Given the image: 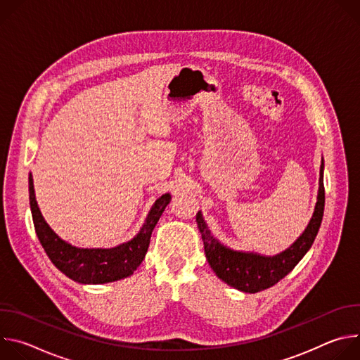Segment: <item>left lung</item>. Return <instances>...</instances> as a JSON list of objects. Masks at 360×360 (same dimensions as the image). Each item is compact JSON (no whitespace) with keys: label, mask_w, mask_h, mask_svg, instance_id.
Wrapping results in <instances>:
<instances>
[{"label":"left lung","mask_w":360,"mask_h":360,"mask_svg":"<svg viewBox=\"0 0 360 360\" xmlns=\"http://www.w3.org/2000/svg\"><path fill=\"white\" fill-rule=\"evenodd\" d=\"M325 210L323 160L321 164L318 202L303 233L283 252L275 256H264L253 252L232 250L214 238L205 224L202 214H196V224L202 235L205 255L219 279L229 286L246 293H256L268 289L283 279L311 249L322 224Z\"/></svg>","instance_id":"left-lung-1"}]
</instances>
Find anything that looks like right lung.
Wrapping results in <instances>:
<instances>
[{"label":"right lung","mask_w":360,"mask_h":360,"mask_svg":"<svg viewBox=\"0 0 360 360\" xmlns=\"http://www.w3.org/2000/svg\"><path fill=\"white\" fill-rule=\"evenodd\" d=\"M28 188L34 228L45 253L63 274L79 283H107L132 275L143 261L150 233L171 200L169 193L157 199L139 233L129 242L110 249H84L63 240L45 222L35 200L31 174L28 178Z\"/></svg>","instance_id":"add662e5"}]
</instances>
